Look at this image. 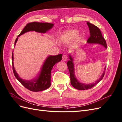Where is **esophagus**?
I'll list each match as a JSON object with an SVG mask.
<instances>
[{"instance_id":"34e87169","label":"esophagus","mask_w":122,"mask_h":122,"mask_svg":"<svg viewBox=\"0 0 122 122\" xmlns=\"http://www.w3.org/2000/svg\"><path fill=\"white\" fill-rule=\"evenodd\" d=\"M62 60L63 61H67L68 60V56L67 54H64L62 57Z\"/></svg>"}]
</instances>
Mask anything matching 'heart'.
<instances>
[{"label": "heart", "mask_w": 122, "mask_h": 122, "mask_svg": "<svg viewBox=\"0 0 122 122\" xmlns=\"http://www.w3.org/2000/svg\"><path fill=\"white\" fill-rule=\"evenodd\" d=\"M77 34H78V31L76 30H69L65 33L63 37L67 40H73L75 38Z\"/></svg>", "instance_id": "1"}]
</instances>
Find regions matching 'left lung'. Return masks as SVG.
Masks as SVG:
<instances>
[{
	"label": "left lung",
	"instance_id": "obj_1",
	"mask_svg": "<svg viewBox=\"0 0 122 122\" xmlns=\"http://www.w3.org/2000/svg\"><path fill=\"white\" fill-rule=\"evenodd\" d=\"M87 24L89 27V30L90 32V36L87 40V42L90 44H99L100 45H103L106 48H107V44L106 41L104 38L103 37L102 33L100 29L96 26L88 22H87ZM70 61H68L67 62V66L69 70L70 79H71V84L72 86L76 89L79 90H87L88 89L94 87L96 86L98 82L103 79V77L105 74V71L103 72L102 75L101 77L97 81H96L95 83L92 84H84L81 82H79L75 77L74 73V67L73 63V59L70 55Z\"/></svg>",
	"mask_w": 122,
	"mask_h": 122
}]
</instances>
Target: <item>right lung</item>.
<instances>
[{
	"label": "right lung",
	"instance_id": "right-lung-1",
	"mask_svg": "<svg viewBox=\"0 0 122 122\" xmlns=\"http://www.w3.org/2000/svg\"><path fill=\"white\" fill-rule=\"evenodd\" d=\"M53 26V24L49 23H39L34 22L29 23L26 24L23 29L21 32L18 36L24 34V33L29 31H35L38 32L45 33ZM17 38L15 45L18 38ZM62 58V54L57 55H49L44 61L41 70L39 74L37 77L31 80H26L21 78L18 76L16 70L14 67L13 53H12V63L13 70L15 76L18 81L27 88L29 91L32 92H39L45 90L49 88L51 85V70L55 64L61 61Z\"/></svg>",
	"mask_w": 122,
	"mask_h": 122
}]
</instances>
